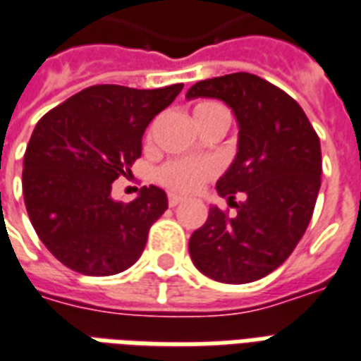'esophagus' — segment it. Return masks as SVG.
I'll return each mask as SVG.
<instances>
[{
	"instance_id": "esophagus-1",
	"label": "esophagus",
	"mask_w": 361,
	"mask_h": 361,
	"mask_svg": "<svg viewBox=\"0 0 361 361\" xmlns=\"http://www.w3.org/2000/svg\"><path fill=\"white\" fill-rule=\"evenodd\" d=\"M180 202H183V197L176 195V192H169V206H170V208H174V206H178Z\"/></svg>"
}]
</instances>
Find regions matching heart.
Instances as JSON below:
<instances>
[{
	"instance_id": "heart-1",
	"label": "heart",
	"mask_w": 361,
	"mask_h": 361,
	"mask_svg": "<svg viewBox=\"0 0 361 361\" xmlns=\"http://www.w3.org/2000/svg\"><path fill=\"white\" fill-rule=\"evenodd\" d=\"M225 110L219 103L214 101H200L195 106V120H206L215 112ZM217 163L209 159H174L163 164L157 172V180L161 185L174 192H192L195 189L202 185L204 181L214 178L217 174Z\"/></svg>"
}]
</instances>
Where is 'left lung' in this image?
I'll return each instance as SVG.
<instances>
[{"instance_id":"8db88e82","label":"left lung","mask_w":361,"mask_h":361,"mask_svg":"<svg viewBox=\"0 0 361 361\" xmlns=\"http://www.w3.org/2000/svg\"><path fill=\"white\" fill-rule=\"evenodd\" d=\"M187 99H221L240 125L238 153L217 192L246 200L236 215L217 206L189 240L192 264L219 283H252L277 269L307 231L319 197L320 140L294 99L249 73L197 82Z\"/></svg>"}]
</instances>
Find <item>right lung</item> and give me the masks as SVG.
Instances as JSON below:
<instances>
[{"label":"right lung","instance_id":"add662e5","mask_svg":"<svg viewBox=\"0 0 361 361\" xmlns=\"http://www.w3.org/2000/svg\"><path fill=\"white\" fill-rule=\"evenodd\" d=\"M183 84L135 90L101 84L82 90L39 120L25 147L22 189L37 236L67 268L104 277L140 258L149 226L169 208L155 185L129 204L110 197L130 174L142 135Z\"/></svg>","mask_w":361,"mask_h":361}]
</instances>
